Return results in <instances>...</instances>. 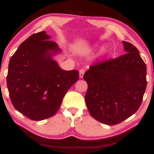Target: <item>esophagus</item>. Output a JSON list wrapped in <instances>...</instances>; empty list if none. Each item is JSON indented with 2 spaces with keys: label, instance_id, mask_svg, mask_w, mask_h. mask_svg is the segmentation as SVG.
<instances>
[{
  "label": "esophagus",
  "instance_id": "obj_1",
  "mask_svg": "<svg viewBox=\"0 0 154 154\" xmlns=\"http://www.w3.org/2000/svg\"><path fill=\"white\" fill-rule=\"evenodd\" d=\"M79 74H80V78H82L84 74V70H83V69H82V70H80L79 71Z\"/></svg>",
  "mask_w": 154,
  "mask_h": 154
}]
</instances>
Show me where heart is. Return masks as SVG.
Masks as SVG:
<instances>
[{
    "label": "heart",
    "instance_id": "obj_1",
    "mask_svg": "<svg viewBox=\"0 0 154 154\" xmlns=\"http://www.w3.org/2000/svg\"><path fill=\"white\" fill-rule=\"evenodd\" d=\"M108 51V48L106 46H102L101 48L100 49V51L98 52V56H102L103 55H105L106 53H107Z\"/></svg>",
    "mask_w": 154,
    "mask_h": 154
}]
</instances>
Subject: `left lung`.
<instances>
[{"label": "left lung", "instance_id": "obj_1", "mask_svg": "<svg viewBox=\"0 0 154 154\" xmlns=\"http://www.w3.org/2000/svg\"><path fill=\"white\" fill-rule=\"evenodd\" d=\"M122 43L126 54L92 66L83 77L90 114L107 125L118 124L136 113L146 88V66L138 50Z\"/></svg>", "mask_w": 154, "mask_h": 154}]
</instances>
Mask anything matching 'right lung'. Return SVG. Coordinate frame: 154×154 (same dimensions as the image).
Returning <instances> with one entry per match:
<instances>
[{
	"mask_svg": "<svg viewBox=\"0 0 154 154\" xmlns=\"http://www.w3.org/2000/svg\"><path fill=\"white\" fill-rule=\"evenodd\" d=\"M45 31L32 34L9 61L7 88L15 109L32 120L54 116L70 88L78 81L76 70H64L53 57L61 52Z\"/></svg>",
	"mask_w": 154,
	"mask_h": 154,
	"instance_id": "right-lung-1",
	"label": "right lung"
}]
</instances>
